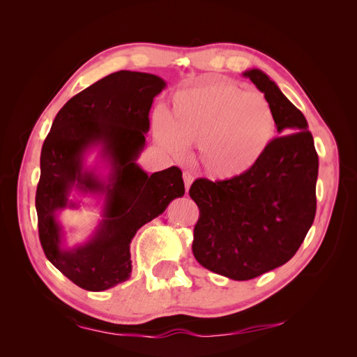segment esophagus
Masks as SVG:
<instances>
[{
  "label": "esophagus",
  "instance_id": "esophagus-1",
  "mask_svg": "<svg viewBox=\"0 0 357 357\" xmlns=\"http://www.w3.org/2000/svg\"><path fill=\"white\" fill-rule=\"evenodd\" d=\"M183 180H185V186H186V192H189V188L193 181V176L190 174L189 171H183Z\"/></svg>",
  "mask_w": 357,
  "mask_h": 357
}]
</instances>
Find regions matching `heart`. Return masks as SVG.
Here are the masks:
<instances>
[{"instance_id": "heart-1", "label": "heart", "mask_w": 357, "mask_h": 357, "mask_svg": "<svg viewBox=\"0 0 357 357\" xmlns=\"http://www.w3.org/2000/svg\"><path fill=\"white\" fill-rule=\"evenodd\" d=\"M275 129V112L264 93L225 80L178 91L155 125L158 142L171 153L198 144L202 167L219 180L250 172L271 147Z\"/></svg>"}]
</instances>
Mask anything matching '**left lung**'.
Segmentation results:
<instances>
[{"instance_id": "obj_1", "label": "left lung", "mask_w": 357, "mask_h": 357, "mask_svg": "<svg viewBox=\"0 0 357 357\" xmlns=\"http://www.w3.org/2000/svg\"><path fill=\"white\" fill-rule=\"evenodd\" d=\"M271 102L277 131L262 160L247 174L198 178L189 195L199 208L192 252L210 271L252 280L298 252L316 215L319 156L307 119L257 68L243 73Z\"/></svg>"}]
</instances>
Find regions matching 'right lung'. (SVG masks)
Wrapping results in <instances>:
<instances>
[{
    "label": "right lung",
    "instance_id": "add662e5",
    "mask_svg": "<svg viewBox=\"0 0 357 357\" xmlns=\"http://www.w3.org/2000/svg\"><path fill=\"white\" fill-rule=\"evenodd\" d=\"M165 86L149 73L107 75L62 107L43 143L36 195L40 243L49 261L82 289L101 291L126 282L132 271L129 244L137 231L185 195L180 168L149 176L137 164L153 98ZM95 146L109 168L105 178L84 167ZM73 190L104 196L103 220L89 242L67 249L57 211L78 206L69 199Z\"/></svg>",
    "mask_w": 357,
    "mask_h": 357
}]
</instances>
